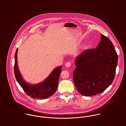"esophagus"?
I'll use <instances>...</instances> for the list:
<instances>
[{"label": "esophagus", "instance_id": "34e87169", "mask_svg": "<svg viewBox=\"0 0 126 126\" xmlns=\"http://www.w3.org/2000/svg\"><path fill=\"white\" fill-rule=\"evenodd\" d=\"M71 65V63L70 62H67L66 63H65V66L67 67H69Z\"/></svg>", "mask_w": 126, "mask_h": 126}]
</instances>
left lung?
Masks as SVG:
<instances>
[{
	"label": "left lung",
	"mask_w": 126,
	"mask_h": 126,
	"mask_svg": "<svg viewBox=\"0 0 126 126\" xmlns=\"http://www.w3.org/2000/svg\"><path fill=\"white\" fill-rule=\"evenodd\" d=\"M101 36L96 48L84 50L75 60L74 82L77 90L84 96L102 93L114 78L118 55L111 41L103 34Z\"/></svg>",
	"instance_id": "8db88e82"
}]
</instances>
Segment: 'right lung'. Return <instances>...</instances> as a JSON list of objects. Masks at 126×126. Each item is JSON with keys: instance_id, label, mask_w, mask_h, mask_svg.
Wrapping results in <instances>:
<instances>
[{"instance_id": "right-lung-1", "label": "right lung", "mask_w": 126, "mask_h": 126, "mask_svg": "<svg viewBox=\"0 0 126 126\" xmlns=\"http://www.w3.org/2000/svg\"><path fill=\"white\" fill-rule=\"evenodd\" d=\"M18 48L15 54L14 66L15 75L17 81L27 94L32 98L45 99L52 95L56 91L58 85L59 77L62 72V66L56 67L49 76L42 83L35 85L28 84L23 79L18 69L17 61Z\"/></svg>"}]
</instances>
